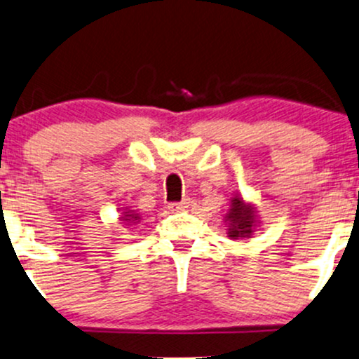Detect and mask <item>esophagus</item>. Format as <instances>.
Returning <instances> with one entry per match:
<instances>
[{
  "mask_svg": "<svg viewBox=\"0 0 359 359\" xmlns=\"http://www.w3.org/2000/svg\"><path fill=\"white\" fill-rule=\"evenodd\" d=\"M188 205H189V200H188V198H184V200H181L180 203H170L168 208H170L171 212H181V210L188 208Z\"/></svg>",
  "mask_w": 359,
  "mask_h": 359,
  "instance_id": "obj_1",
  "label": "esophagus"
}]
</instances>
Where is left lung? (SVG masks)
Masks as SVG:
<instances>
[{
    "mask_svg": "<svg viewBox=\"0 0 359 359\" xmlns=\"http://www.w3.org/2000/svg\"><path fill=\"white\" fill-rule=\"evenodd\" d=\"M229 212L225 215V225L226 233L231 240H240V238H250L254 235V231L259 229L260 222L257 217V208L252 203L243 200L242 196L233 195L229 201Z\"/></svg>",
    "mask_w": 359,
    "mask_h": 359,
    "instance_id": "8db88e82",
    "label": "left lung"
}]
</instances>
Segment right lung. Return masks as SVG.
Returning <instances> with one entry per match:
<instances>
[{
    "label": "right lung",
    "mask_w": 359,
    "mask_h": 359,
    "mask_svg": "<svg viewBox=\"0 0 359 359\" xmlns=\"http://www.w3.org/2000/svg\"><path fill=\"white\" fill-rule=\"evenodd\" d=\"M119 220L124 223L126 229H129L130 225H136V223L141 220V215L134 212V210H129L128 206H124V208L121 210V218Z\"/></svg>",
    "instance_id": "right-lung-1"
}]
</instances>
